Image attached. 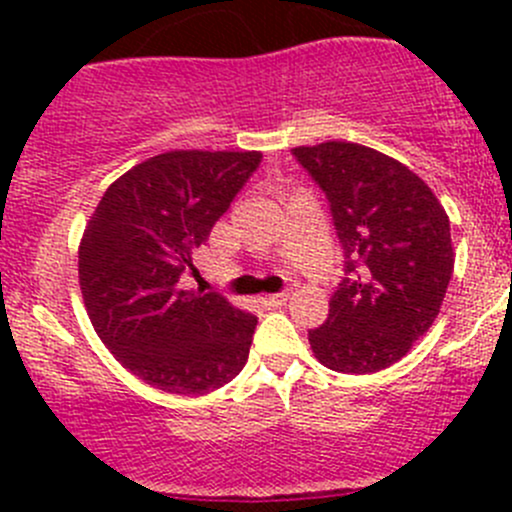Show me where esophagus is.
Instances as JSON below:
<instances>
[{
    "label": "esophagus",
    "instance_id": "obj_1",
    "mask_svg": "<svg viewBox=\"0 0 512 512\" xmlns=\"http://www.w3.org/2000/svg\"><path fill=\"white\" fill-rule=\"evenodd\" d=\"M289 299V292H277V294H267V297H262L260 302L265 304V307H282Z\"/></svg>",
    "mask_w": 512,
    "mask_h": 512
}]
</instances>
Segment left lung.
Here are the masks:
<instances>
[{
	"label": "left lung",
	"mask_w": 512,
	"mask_h": 512,
	"mask_svg": "<svg viewBox=\"0 0 512 512\" xmlns=\"http://www.w3.org/2000/svg\"><path fill=\"white\" fill-rule=\"evenodd\" d=\"M327 195L344 250L329 317L312 352L344 374H371L428 332L453 275L451 223L426 183L374 148L347 141L292 148Z\"/></svg>",
	"instance_id": "1"
}]
</instances>
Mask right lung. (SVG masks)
Returning a JSON list of instances; mask_svg holds the SVG:
<instances>
[{"mask_svg":"<svg viewBox=\"0 0 512 512\" xmlns=\"http://www.w3.org/2000/svg\"><path fill=\"white\" fill-rule=\"evenodd\" d=\"M260 163L257 151L160 153L123 173L86 225L79 282L91 324L160 391L208 394L245 366L255 314L220 292H188L180 277Z\"/></svg>","mask_w":512,"mask_h":512,"instance_id":"obj_1","label":"right lung"}]
</instances>
